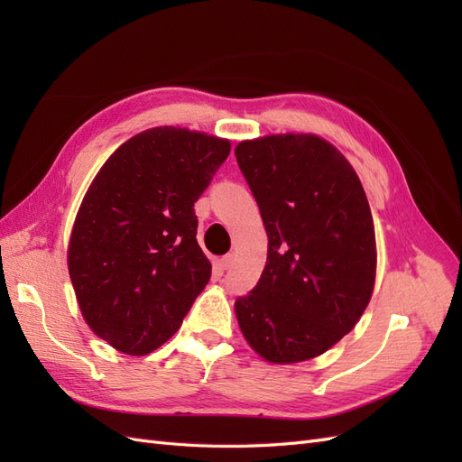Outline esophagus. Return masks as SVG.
Returning a JSON list of instances; mask_svg holds the SVG:
<instances>
[{
	"label": "esophagus",
	"mask_w": 462,
	"mask_h": 462,
	"mask_svg": "<svg viewBox=\"0 0 462 462\" xmlns=\"http://www.w3.org/2000/svg\"><path fill=\"white\" fill-rule=\"evenodd\" d=\"M219 265H221V270H229L231 265H233V254L223 256V258L219 260Z\"/></svg>",
	"instance_id": "esophagus-1"
}]
</instances>
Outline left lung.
I'll use <instances>...</instances> for the list:
<instances>
[{
    "label": "left lung",
    "mask_w": 462,
    "mask_h": 462,
    "mask_svg": "<svg viewBox=\"0 0 462 462\" xmlns=\"http://www.w3.org/2000/svg\"><path fill=\"white\" fill-rule=\"evenodd\" d=\"M268 233L258 285L236 299L246 343L272 365L324 355L365 314L375 233L353 165L310 133L265 134L235 148Z\"/></svg>",
    "instance_id": "8db88e82"
}]
</instances>
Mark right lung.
Returning <instances> with one entry per match:
<instances>
[{"mask_svg": "<svg viewBox=\"0 0 462 462\" xmlns=\"http://www.w3.org/2000/svg\"><path fill=\"white\" fill-rule=\"evenodd\" d=\"M229 152L227 138L153 127L123 143L92 179L67 268L82 318L116 351H156L209 282L194 202Z\"/></svg>", "mask_w": 462, "mask_h": 462, "instance_id": "right-lung-1", "label": "right lung"}]
</instances>
